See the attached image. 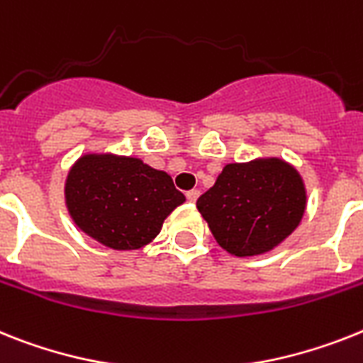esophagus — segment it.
I'll list each match as a JSON object with an SVG mask.
<instances>
[{
  "instance_id": "esophagus-1",
  "label": "esophagus",
  "mask_w": 363,
  "mask_h": 363,
  "mask_svg": "<svg viewBox=\"0 0 363 363\" xmlns=\"http://www.w3.org/2000/svg\"><path fill=\"white\" fill-rule=\"evenodd\" d=\"M186 197H188V201H190V203H196L197 197H199V190L186 191Z\"/></svg>"
}]
</instances>
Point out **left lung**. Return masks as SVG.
<instances>
[{
	"mask_svg": "<svg viewBox=\"0 0 363 363\" xmlns=\"http://www.w3.org/2000/svg\"><path fill=\"white\" fill-rule=\"evenodd\" d=\"M219 247L234 257H258L284 242L306 210L301 173L282 158L227 164L214 186L197 199Z\"/></svg>",
	"mask_w": 363,
	"mask_h": 363,
	"instance_id": "obj_1",
	"label": "left lung"
}]
</instances>
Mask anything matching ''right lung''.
Wrapping results in <instances>:
<instances>
[{"label": "right lung", "mask_w": 363, "mask_h": 363, "mask_svg": "<svg viewBox=\"0 0 363 363\" xmlns=\"http://www.w3.org/2000/svg\"><path fill=\"white\" fill-rule=\"evenodd\" d=\"M69 218L84 234L116 251H136L153 242L164 219L186 197L166 172L136 157L84 153L64 182Z\"/></svg>", "instance_id": "right-lung-1"}]
</instances>
